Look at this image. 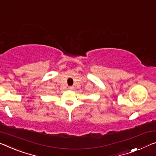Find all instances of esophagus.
<instances>
[{"mask_svg": "<svg viewBox=\"0 0 156 156\" xmlns=\"http://www.w3.org/2000/svg\"><path fill=\"white\" fill-rule=\"evenodd\" d=\"M73 88H74L73 86H69V87H68L69 90H73Z\"/></svg>", "mask_w": 156, "mask_h": 156, "instance_id": "34e87169", "label": "esophagus"}]
</instances>
